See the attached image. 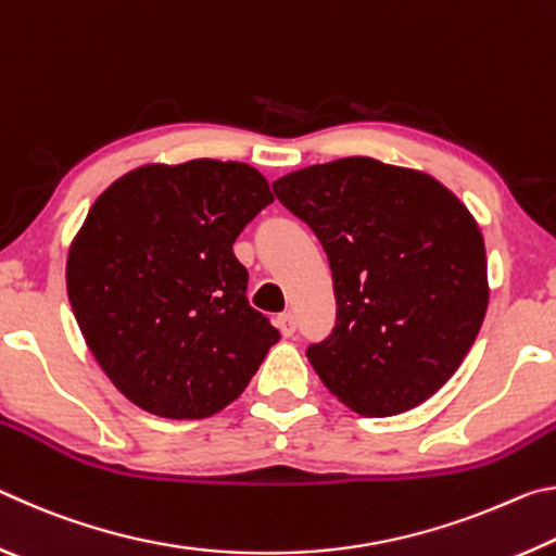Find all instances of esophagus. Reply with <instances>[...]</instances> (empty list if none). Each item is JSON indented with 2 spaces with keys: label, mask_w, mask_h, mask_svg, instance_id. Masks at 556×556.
Instances as JSON below:
<instances>
[{
  "label": "esophagus",
  "mask_w": 556,
  "mask_h": 556,
  "mask_svg": "<svg viewBox=\"0 0 556 556\" xmlns=\"http://www.w3.org/2000/svg\"><path fill=\"white\" fill-rule=\"evenodd\" d=\"M277 328L281 331V336H294V331H296V321H294V316H291L289 312H285V314H279L277 316Z\"/></svg>",
  "instance_id": "obj_1"
}]
</instances>
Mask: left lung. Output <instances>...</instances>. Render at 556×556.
<instances>
[{"mask_svg":"<svg viewBox=\"0 0 556 556\" xmlns=\"http://www.w3.org/2000/svg\"><path fill=\"white\" fill-rule=\"evenodd\" d=\"M275 195L321 240L336 328L306 357L365 417L429 400L458 370L488 308L481 228L417 168L345 156L277 178Z\"/></svg>","mask_w":556,"mask_h":556,"instance_id":"obj_1","label":"left lung"}]
</instances>
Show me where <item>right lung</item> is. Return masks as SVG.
<instances>
[{
    "mask_svg": "<svg viewBox=\"0 0 556 556\" xmlns=\"http://www.w3.org/2000/svg\"><path fill=\"white\" fill-rule=\"evenodd\" d=\"M275 201L240 162L147 164L98 195L65 262L90 353L139 409L205 419L248 388L279 331L250 306L232 252Z\"/></svg>",
    "mask_w": 556,
    "mask_h": 556,
    "instance_id": "add662e5",
    "label": "right lung"
}]
</instances>
